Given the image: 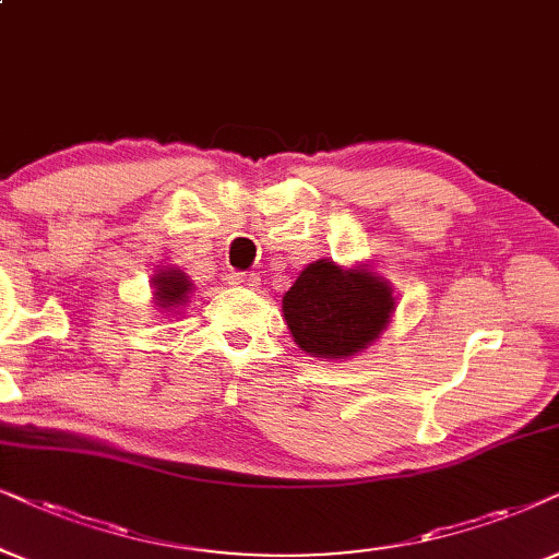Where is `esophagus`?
<instances>
[{
  "label": "esophagus",
  "instance_id": "obj_1",
  "mask_svg": "<svg viewBox=\"0 0 559 559\" xmlns=\"http://www.w3.org/2000/svg\"><path fill=\"white\" fill-rule=\"evenodd\" d=\"M225 281L229 286H242V288H255L258 286V275L255 273H235L229 271L225 275Z\"/></svg>",
  "mask_w": 559,
  "mask_h": 559
}]
</instances>
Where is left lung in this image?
Wrapping results in <instances>:
<instances>
[{
  "label": "left lung",
  "mask_w": 559,
  "mask_h": 559,
  "mask_svg": "<svg viewBox=\"0 0 559 559\" xmlns=\"http://www.w3.org/2000/svg\"><path fill=\"white\" fill-rule=\"evenodd\" d=\"M393 309L396 299L383 275L332 260L309 263L284 296V319L296 345L330 360H345L373 345Z\"/></svg>",
  "instance_id": "obj_1"
}]
</instances>
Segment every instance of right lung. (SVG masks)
Listing matches in <instances>:
<instances>
[{
    "mask_svg": "<svg viewBox=\"0 0 559 559\" xmlns=\"http://www.w3.org/2000/svg\"><path fill=\"white\" fill-rule=\"evenodd\" d=\"M153 296H155V304H158L160 309H176V307H183L186 299H189L193 284L189 281V275L183 271H176V267H166V271H158L153 275Z\"/></svg>",
    "mask_w": 559,
    "mask_h": 559,
    "instance_id": "right-lung-1",
    "label": "right lung"
}]
</instances>
